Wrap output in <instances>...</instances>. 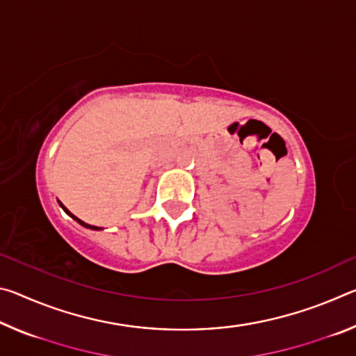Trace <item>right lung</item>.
<instances>
[{
  "instance_id": "right-lung-1",
  "label": "right lung",
  "mask_w": 356,
  "mask_h": 356,
  "mask_svg": "<svg viewBox=\"0 0 356 356\" xmlns=\"http://www.w3.org/2000/svg\"><path fill=\"white\" fill-rule=\"evenodd\" d=\"M58 202H59V201H58ZM59 206H61V207H63V210H64V212H65V213H67V215H70V216H72V218H74V220H75L76 222H80V225H81V226H84V227H88V229H92V231H100V229H102V227H97V226H91V225H88V222H84V221H81L80 218H76V216H75V215H72V213L69 212V210H67V209H65V207L63 206V204H61V202H59Z\"/></svg>"
}]
</instances>
